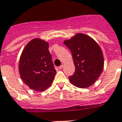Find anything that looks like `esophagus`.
Returning a JSON list of instances; mask_svg holds the SVG:
<instances>
[{
    "mask_svg": "<svg viewBox=\"0 0 122 122\" xmlns=\"http://www.w3.org/2000/svg\"><path fill=\"white\" fill-rule=\"evenodd\" d=\"M63 67H64V65H63V64H62V65H61V66H59V69H62V68H63Z\"/></svg>",
    "mask_w": 122,
    "mask_h": 122,
    "instance_id": "obj_1",
    "label": "esophagus"
}]
</instances>
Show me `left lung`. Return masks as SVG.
Here are the masks:
<instances>
[{
    "label": "left lung",
    "instance_id": "obj_1",
    "mask_svg": "<svg viewBox=\"0 0 122 122\" xmlns=\"http://www.w3.org/2000/svg\"><path fill=\"white\" fill-rule=\"evenodd\" d=\"M64 44L72 53L75 72L69 77L74 86L87 88L96 82L104 69L102 50L96 41L83 33H77Z\"/></svg>",
    "mask_w": 122,
    "mask_h": 122
}]
</instances>
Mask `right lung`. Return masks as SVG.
Masks as SVG:
<instances>
[{
  "instance_id": "add662e5",
  "label": "right lung",
  "mask_w": 122,
  "mask_h": 122,
  "mask_svg": "<svg viewBox=\"0 0 122 122\" xmlns=\"http://www.w3.org/2000/svg\"><path fill=\"white\" fill-rule=\"evenodd\" d=\"M48 48V42L40 38L33 39L20 56L18 66L20 77L26 86L35 91L48 89L56 74Z\"/></svg>"
}]
</instances>
